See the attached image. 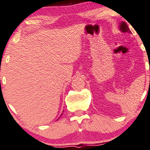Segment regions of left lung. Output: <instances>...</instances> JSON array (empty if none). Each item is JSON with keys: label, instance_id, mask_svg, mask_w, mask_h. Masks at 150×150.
<instances>
[{"label": "left lung", "instance_id": "obj_1", "mask_svg": "<svg viewBox=\"0 0 150 150\" xmlns=\"http://www.w3.org/2000/svg\"><path fill=\"white\" fill-rule=\"evenodd\" d=\"M120 30H121L122 32H130V30L129 28H128V25H126V24L125 23V22H122L121 24H120Z\"/></svg>", "mask_w": 150, "mask_h": 150}]
</instances>
